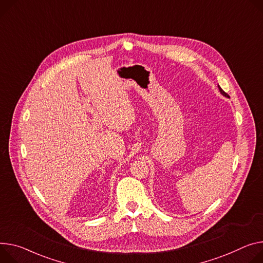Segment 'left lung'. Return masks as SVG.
Returning a JSON list of instances; mask_svg holds the SVG:
<instances>
[{
    "label": "left lung",
    "instance_id": "obj_1",
    "mask_svg": "<svg viewBox=\"0 0 263 263\" xmlns=\"http://www.w3.org/2000/svg\"><path fill=\"white\" fill-rule=\"evenodd\" d=\"M218 88H219V91H220V93H221L222 95H224V97L229 98V95H228V94H227V93H226V92H224V91H223V90L220 88V86H218Z\"/></svg>",
    "mask_w": 263,
    "mask_h": 263
}]
</instances>
